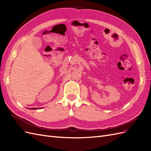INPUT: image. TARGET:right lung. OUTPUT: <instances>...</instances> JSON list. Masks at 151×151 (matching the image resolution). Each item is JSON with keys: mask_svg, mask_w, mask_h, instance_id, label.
<instances>
[{"mask_svg": "<svg viewBox=\"0 0 151 151\" xmlns=\"http://www.w3.org/2000/svg\"><path fill=\"white\" fill-rule=\"evenodd\" d=\"M32 109H36V108H32Z\"/></svg>", "mask_w": 151, "mask_h": 151, "instance_id": "right-lung-1", "label": "right lung"}]
</instances>
